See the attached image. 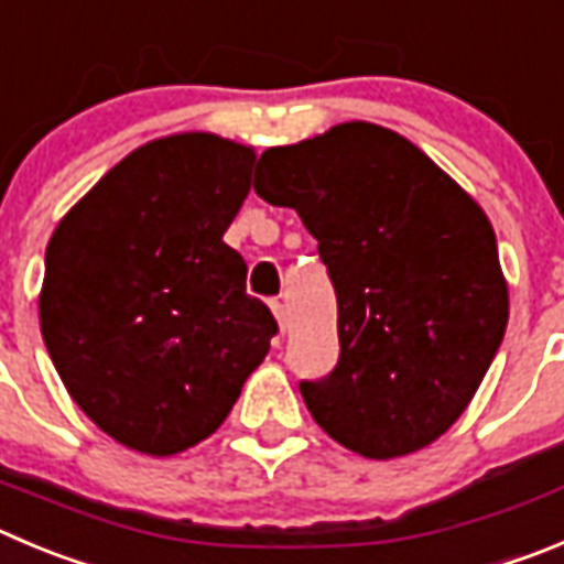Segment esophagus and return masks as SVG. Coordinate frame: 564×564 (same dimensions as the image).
<instances>
[{"label": "esophagus", "mask_w": 564, "mask_h": 564, "mask_svg": "<svg viewBox=\"0 0 564 564\" xmlns=\"http://www.w3.org/2000/svg\"><path fill=\"white\" fill-rule=\"evenodd\" d=\"M270 306H272V314H275V319H278V328H281V334H283V330H286V312H283V303L272 300Z\"/></svg>", "instance_id": "1"}]
</instances>
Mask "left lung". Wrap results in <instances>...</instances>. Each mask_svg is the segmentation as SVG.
<instances>
[{"label": "left lung", "mask_w": 564, "mask_h": 564, "mask_svg": "<svg viewBox=\"0 0 564 564\" xmlns=\"http://www.w3.org/2000/svg\"><path fill=\"white\" fill-rule=\"evenodd\" d=\"M256 194L294 208L336 289L339 361L300 392L367 459L425 448L459 420L501 347L509 286L481 205L372 122L270 147Z\"/></svg>", "instance_id": "8db88e82"}]
</instances>
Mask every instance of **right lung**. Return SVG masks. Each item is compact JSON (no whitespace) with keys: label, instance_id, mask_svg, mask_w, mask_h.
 <instances>
[{"label":"right lung","instance_id":"obj_1","mask_svg":"<svg viewBox=\"0 0 564 564\" xmlns=\"http://www.w3.org/2000/svg\"><path fill=\"white\" fill-rule=\"evenodd\" d=\"M256 150L188 130L147 141L57 223L41 334L72 401L119 445L175 456L210 436L278 330L223 241Z\"/></svg>","mask_w":564,"mask_h":564}]
</instances>
